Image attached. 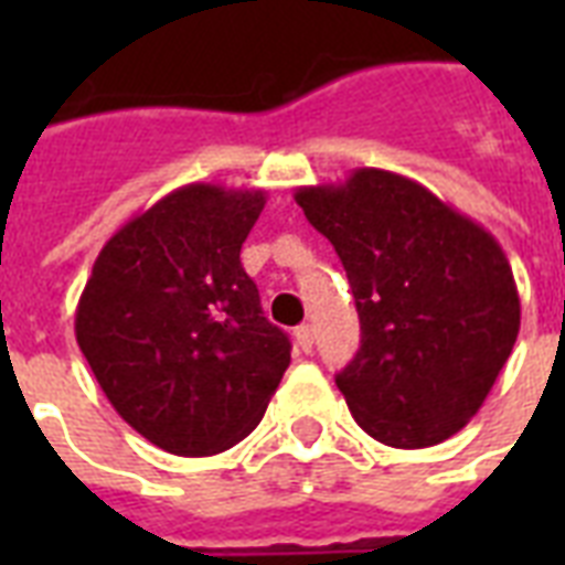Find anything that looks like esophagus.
Wrapping results in <instances>:
<instances>
[{
  "mask_svg": "<svg viewBox=\"0 0 565 565\" xmlns=\"http://www.w3.org/2000/svg\"><path fill=\"white\" fill-rule=\"evenodd\" d=\"M296 345H299L301 352H310V349H313V328L310 326L296 328Z\"/></svg>",
  "mask_w": 565,
  "mask_h": 565,
  "instance_id": "esophagus-1",
  "label": "esophagus"
}]
</instances>
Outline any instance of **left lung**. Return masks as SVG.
I'll use <instances>...</instances> for the list:
<instances>
[{"instance_id":"1","label":"left lung","mask_w":565,"mask_h":565,"mask_svg":"<svg viewBox=\"0 0 565 565\" xmlns=\"http://www.w3.org/2000/svg\"><path fill=\"white\" fill-rule=\"evenodd\" d=\"M296 202L352 284L361 349L337 375L354 422L393 448L455 437L519 337V290L499 239L398 172L363 167Z\"/></svg>"}]
</instances>
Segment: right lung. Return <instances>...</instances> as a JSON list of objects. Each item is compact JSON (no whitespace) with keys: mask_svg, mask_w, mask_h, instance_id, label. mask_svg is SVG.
<instances>
[{"mask_svg":"<svg viewBox=\"0 0 565 565\" xmlns=\"http://www.w3.org/2000/svg\"><path fill=\"white\" fill-rule=\"evenodd\" d=\"M264 204V190L184 184L131 216L84 284L78 349L114 411L170 455L248 437L290 366L239 264Z\"/></svg>","mask_w":565,"mask_h":565,"instance_id":"right-lung-1","label":"right lung"}]
</instances>
